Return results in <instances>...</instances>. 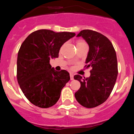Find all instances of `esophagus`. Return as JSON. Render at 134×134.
Segmentation results:
<instances>
[{
	"label": "esophagus",
	"mask_w": 134,
	"mask_h": 134,
	"mask_svg": "<svg viewBox=\"0 0 134 134\" xmlns=\"http://www.w3.org/2000/svg\"><path fill=\"white\" fill-rule=\"evenodd\" d=\"M70 80H73L74 79V75H73L72 73L70 74Z\"/></svg>",
	"instance_id": "1"
}]
</instances>
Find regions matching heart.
I'll use <instances>...</instances> for the list:
<instances>
[{
	"label": "heart",
	"instance_id": "obj_1",
	"mask_svg": "<svg viewBox=\"0 0 134 134\" xmlns=\"http://www.w3.org/2000/svg\"><path fill=\"white\" fill-rule=\"evenodd\" d=\"M82 42H83V41H78V42H77V44H79V43H82Z\"/></svg>",
	"mask_w": 134,
	"mask_h": 134
}]
</instances>
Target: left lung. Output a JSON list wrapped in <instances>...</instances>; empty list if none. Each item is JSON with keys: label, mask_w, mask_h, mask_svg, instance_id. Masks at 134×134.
<instances>
[{"label": "left lung", "mask_w": 134, "mask_h": 134, "mask_svg": "<svg viewBox=\"0 0 134 134\" xmlns=\"http://www.w3.org/2000/svg\"><path fill=\"white\" fill-rule=\"evenodd\" d=\"M77 37H82L89 46L85 67H92V70L87 78L83 79L80 75L74 76L81 83L75 97L83 107L95 108L108 99L115 85L118 76L116 54L111 41L102 34L83 30Z\"/></svg>", "instance_id": "8db88e82"}]
</instances>
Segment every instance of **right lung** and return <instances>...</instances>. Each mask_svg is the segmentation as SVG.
I'll return each instance as SVG.
<instances>
[{"instance_id":"1","label":"right lung","mask_w":134,"mask_h":134,"mask_svg":"<svg viewBox=\"0 0 134 134\" xmlns=\"http://www.w3.org/2000/svg\"><path fill=\"white\" fill-rule=\"evenodd\" d=\"M75 35L41 29L30 34L22 43L18 53L17 80L34 105L48 108L60 98L62 90L70 80L69 73L51 68L49 60L58 58L62 46Z\"/></svg>"}]
</instances>
